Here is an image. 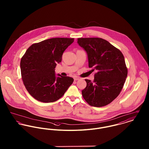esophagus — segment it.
Masks as SVG:
<instances>
[{
    "mask_svg": "<svg viewBox=\"0 0 149 149\" xmlns=\"http://www.w3.org/2000/svg\"><path fill=\"white\" fill-rule=\"evenodd\" d=\"M80 79L79 78V77H74V81H77V80H79Z\"/></svg>",
    "mask_w": 149,
    "mask_h": 149,
    "instance_id": "obj_1",
    "label": "esophagus"
}]
</instances>
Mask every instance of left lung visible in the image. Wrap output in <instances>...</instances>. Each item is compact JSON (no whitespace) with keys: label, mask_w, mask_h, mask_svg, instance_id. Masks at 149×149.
Returning <instances> with one entry per match:
<instances>
[{"label":"left lung","mask_w":149,"mask_h":149,"mask_svg":"<svg viewBox=\"0 0 149 149\" xmlns=\"http://www.w3.org/2000/svg\"><path fill=\"white\" fill-rule=\"evenodd\" d=\"M77 43L87 53L89 67L97 71L93 82L85 79L83 97L91 106H107L118 96L126 81L128 70L124 56L100 38H80Z\"/></svg>","instance_id":"1"}]
</instances>
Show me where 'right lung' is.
I'll return each instance as SVG.
<instances>
[{
	"label": "right lung",
	"mask_w": 149,
	"mask_h": 149,
	"mask_svg": "<svg viewBox=\"0 0 149 149\" xmlns=\"http://www.w3.org/2000/svg\"><path fill=\"white\" fill-rule=\"evenodd\" d=\"M74 38H53L31 45L21 60L22 79L35 99L43 103L60 99L73 82L72 77L55 75V68L62 61L66 49Z\"/></svg>",
	"instance_id": "add662e5"
}]
</instances>
